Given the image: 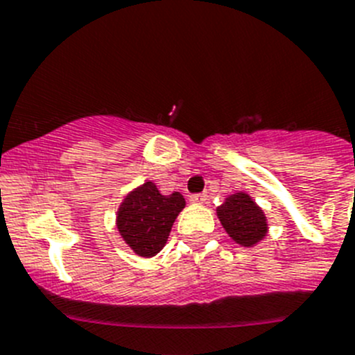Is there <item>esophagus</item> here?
<instances>
[{
  "mask_svg": "<svg viewBox=\"0 0 355 355\" xmlns=\"http://www.w3.org/2000/svg\"><path fill=\"white\" fill-rule=\"evenodd\" d=\"M189 200H191V203L201 205V203H205V201L208 200V196H207V194H193V196L189 198Z\"/></svg>",
  "mask_w": 355,
  "mask_h": 355,
  "instance_id": "1",
  "label": "esophagus"
}]
</instances>
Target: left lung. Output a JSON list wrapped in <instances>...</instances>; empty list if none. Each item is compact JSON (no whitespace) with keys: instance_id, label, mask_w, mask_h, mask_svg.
<instances>
[{"instance_id":"left-lung-1","label":"left lung","mask_w":355,"mask_h":355,"mask_svg":"<svg viewBox=\"0 0 355 355\" xmlns=\"http://www.w3.org/2000/svg\"><path fill=\"white\" fill-rule=\"evenodd\" d=\"M217 215L226 233L236 243L252 247L263 240L268 231L263 210L245 193H236L217 208Z\"/></svg>"}]
</instances>
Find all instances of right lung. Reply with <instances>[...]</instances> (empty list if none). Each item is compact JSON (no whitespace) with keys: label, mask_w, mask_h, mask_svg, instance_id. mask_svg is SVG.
<instances>
[{"label":"right lung","mask_w":355,"mask_h":355,"mask_svg":"<svg viewBox=\"0 0 355 355\" xmlns=\"http://www.w3.org/2000/svg\"><path fill=\"white\" fill-rule=\"evenodd\" d=\"M184 207L180 193L162 196L152 182H145L122 201L117 214L119 233L138 256H155L166 243Z\"/></svg>","instance_id":"right-lung-1"}]
</instances>
